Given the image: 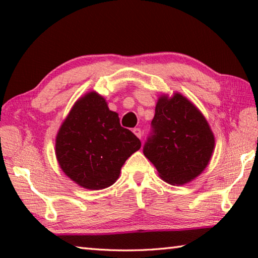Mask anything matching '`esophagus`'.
I'll return each mask as SVG.
<instances>
[{"label": "esophagus", "instance_id": "esophagus-1", "mask_svg": "<svg viewBox=\"0 0 258 258\" xmlns=\"http://www.w3.org/2000/svg\"><path fill=\"white\" fill-rule=\"evenodd\" d=\"M133 133L137 135V137L139 138V139H141V137H142V131L140 130L139 127H137V128H133Z\"/></svg>", "mask_w": 258, "mask_h": 258}]
</instances>
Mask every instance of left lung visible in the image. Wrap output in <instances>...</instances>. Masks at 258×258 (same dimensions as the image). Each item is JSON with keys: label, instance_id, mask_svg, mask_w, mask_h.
I'll return each instance as SVG.
<instances>
[{"label": "left lung", "instance_id": "1", "mask_svg": "<svg viewBox=\"0 0 258 258\" xmlns=\"http://www.w3.org/2000/svg\"><path fill=\"white\" fill-rule=\"evenodd\" d=\"M215 140L207 120L189 100L176 93L160 97L143 154L169 184H184L202 173Z\"/></svg>", "mask_w": 258, "mask_h": 258}]
</instances>
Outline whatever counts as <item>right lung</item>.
Wrapping results in <instances>:
<instances>
[{
  "mask_svg": "<svg viewBox=\"0 0 258 258\" xmlns=\"http://www.w3.org/2000/svg\"><path fill=\"white\" fill-rule=\"evenodd\" d=\"M141 148V141L120 126L118 113L106 100L90 92L78 100L61 125L55 155L64 174L90 190L110 186L126 159Z\"/></svg>",
  "mask_w": 258,
  "mask_h": 258,
  "instance_id": "1",
  "label": "right lung"
}]
</instances>
